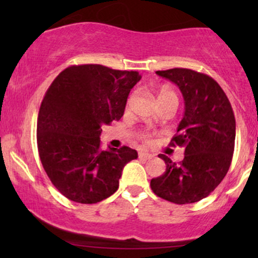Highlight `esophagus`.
<instances>
[{
  "label": "esophagus",
  "instance_id": "1",
  "mask_svg": "<svg viewBox=\"0 0 258 258\" xmlns=\"http://www.w3.org/2000/svg\"><path fill=\"white\" fill-rule=\"evenodd\" d=\"M138 156H139V159H142V160H149V159H152L154 155H152V154H149V153L141 152L138 154Z\"/></svg>",
  "mask_w": 258,
  "mask_h": 258
}]
</instances>
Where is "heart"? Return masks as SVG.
Masks as SVG:
<instances>
[{
    "instance_id": "heart-1",
    "label": "heart",
    "mask_w": 258,
    "mask_h": 258,
    "mask_svg": "<svg viewBox=\"0 0 258 258\" xmlns=\"http://www.w3.org/2000/svg\"><path fill=\"white\" fill-rule=\"evenodd\" d=\"M168 98H174L177 99L176 94H174V92H172L171 90H167V88H162L161 91L159 92V96H158V100L160 102V100L162 99H168ZM141 137L144 139V141H148V135H141Z\"/></svg>"
}]
</instances>
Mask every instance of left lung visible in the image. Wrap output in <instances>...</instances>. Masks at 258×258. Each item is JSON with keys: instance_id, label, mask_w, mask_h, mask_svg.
Wrapping results in <instances>:
<instances>
[{"instance_id": "left-lung-1", "label": "left lung", "mask_w": 258, "mask_h": 258, "mask_svg": "<svg viewBox=\"0 0 258 258\" xmlns=\"http://www.w3.org/2000/svg\"><path fill=\"white\" fill-rule=\"evenodd\" d=\"M156 74L178 86L184 98V115L170 143L183 148L184 159L176 164L160 154L166 171L150 180V186L173 204L197 203L209 197L229 170L235 143L232 105L221 86L205 74L183 68Z\"/></svg>"}]
</instances>
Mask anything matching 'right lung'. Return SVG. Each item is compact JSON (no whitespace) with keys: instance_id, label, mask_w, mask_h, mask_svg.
I'll return each instance as SVG.
<instances>
[{"instance_id":"add662e5","label":"right lung","mask_w":258,"mask_h":258,"mask_svg":"<svg viewBox=\"0 0 258 258\" xmlns=\"http://www.w3.org/2000/svg\"><path fill=\"white\" fill-rule=\"evenodd\" d=\"M137 72L99 64L63 70L44 94L37 117V148L53 185L69 200L96 204L112 195L135 149L100 148L102 126L119 121Z\"/></svg>"}]
</instances>
